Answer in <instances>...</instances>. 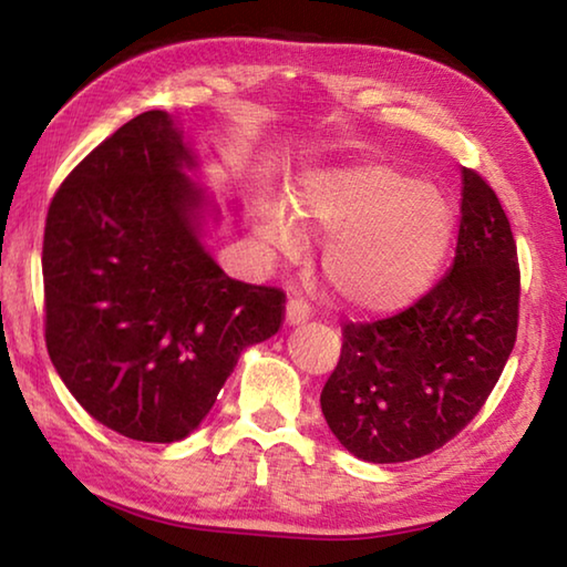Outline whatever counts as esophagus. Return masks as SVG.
<instances>
[{
	"label": "esophagus",
	"mask_w": 567,
	"mask_h": 567,
	"mask_svg": "<svg viewBox=\"0 0 567 567\" xmlns=\"http://www.w3.org/2000/svg\"><path fill=\"white\" fill-rule=\"evenodd\" d=\"M310 318H312V307H310V302H305L302 297H292V300L287 302V322L302 324Z\"/></svg>",
	"instance_id": "1"
}]
</instances>
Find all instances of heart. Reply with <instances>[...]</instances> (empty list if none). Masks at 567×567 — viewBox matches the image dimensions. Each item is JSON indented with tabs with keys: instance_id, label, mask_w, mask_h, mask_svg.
Listing matches in <instances>:
<instances>
[{
	"instance_id": "1",
	"label": "heart",
	"mask_w": 567,
	"mask_h": 567,
	"mask_svg": "<svg viewBox=\"0 0 567 567\" xmlns=\"http://www.w3.org/2000/svg\"><path fill=\"white\" fill-rule=\"evenodd\" d=\"M295 213L334 235L324 275L344 302L364 312L400 310L425 292L453 239L443 192L380 162L315 172L297 192ZM262 233L282 249L300 245V227L282 207L262 217Z\"/></svg>"
}]
</instances>
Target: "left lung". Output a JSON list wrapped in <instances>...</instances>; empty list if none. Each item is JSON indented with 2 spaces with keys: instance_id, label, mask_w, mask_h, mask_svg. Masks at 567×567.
I'll return each instance as SVG.
<instances>
[{
  "instance_id": "left-lung-1",
  "label": "left lung",
  "mask_w": 567,
  "mask_h": 567,
  "mask_svg": "<svg viewBox=\"0 0 567 567\" xmlns=\"http://www.w3.org/2000/svg\"><path fill=\"white\" fill-rule=\"evenodd\" d=\"M520 267L495 189L463 169L455 260L433 290L375 322H344L320 395L334 437L368 463L450 443L485 405L515 348Z\"/></svg>"
}]
</instances>
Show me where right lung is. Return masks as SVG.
Listing matches in <instances>:
<instances>
[{
	"label": "right lung",
	"instance_id": "1",
	"mask_svg": "<svg viewBox=\"0 0 567 567\" xmlns=\"http://www.w3.org/2000/svg\"><path fill=\"white\" fill-rule=\"evenodd\" d=\"M187 162L169 114L142 112L64 177L44 225L47 352L94 420L142 443L187 437L285 320L280 287L233 280L199 245Z\"/></svg>",
	"mask_w": 567,
	"mask_h": 567
}]
</instances>
